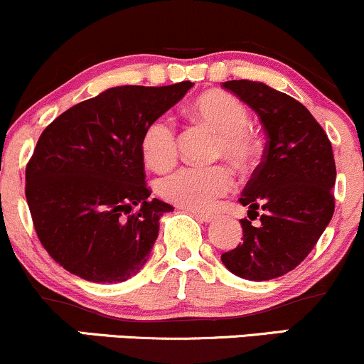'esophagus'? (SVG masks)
Here are the masks:
<instances>
[{"label":"esophagus","instance_id":"esophagus-1","mask_svg":"<svg viewBox=\"0 0 364 364\" xmlns=\"http://www.w3.org/2000/svg\"><path fill=\"white\" fill-rule=\"evenodd\" d=\"M190 212L196 217V219L202 220V223H210V220H214V214H208V212H200V210H190Z\"/></svg>","mask_w":364,"mask_h":364}]
</instances>
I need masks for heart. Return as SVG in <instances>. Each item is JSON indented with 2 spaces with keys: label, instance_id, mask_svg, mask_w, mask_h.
I'll return each mask as SVG.
<instances>
[{
  "label": "heart",
  "instance_id": "1",
  "mask_svg": "<svg viewBox=\"0 0 364 364\" xmlns=\"http://www.w3.org/2000/svg\"><path fill=\"white\" fill-rule=\"evenodd\" d=\"M191 111L202 123L219 133L217 156H224L237 169L246 171L258 157V140L250 129V111L228 92H208L195 99ZM141 154L154 169H168L178 157L176 123L169 114L150 121L141 136ZM235 186L225 166H181L157 181V191L168 202L191 210H205Z\"/></svg>",
  "mask_w": 364,
  "mask_h": 364
}]
</instances>
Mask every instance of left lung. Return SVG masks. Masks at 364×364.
Here are the masks:
<instances>
[{
    "label": "left lung",
    "instance_id": "8db88e82",
    "mask_svg": "<svg viewBox=\"0 0 364 364\" xmlns=\"http://www.w3.org/2000/svg\"><path fill=\"white\" fill-rule=\"evenodd\" d=\"M257 111L267 144L262 162L246 183L240 202L243 243L220 260L248 281H269L291 272L315 248L336 208V161L332 144L301 102L262 82L223 83ZM261 217L257 226L251 214Z\"/></svg>",
    "mask_w": 364,
    "mask_h": 364
}]
</instances>
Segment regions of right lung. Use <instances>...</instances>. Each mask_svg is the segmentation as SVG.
Segmentation results:
<instances>
[{
    "label": "right lung",
    "mask_w": 364,
    "mask_h": 364,
    "mask_svg": "<svg viewBox=\"0 0 364 364\" xmlns=\"http://www.w3.org/2000/svg\"><path fill=\"white\" fill-rule=\"evenodd\" d=\"M191 87H112L46 127L25 168V196L41 245L63 269L123 282L145 265L173 205L149 198L141 136Z\"/></svg>",
    "instance_id": "add662e5"
}]
</instances>
